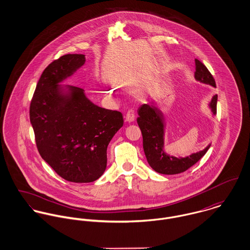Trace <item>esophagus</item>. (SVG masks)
<instances>
[{"mask_svg":"<svg viewBox=\"0 0 250 250\" xmlns=\"http://www.w3.org/2000/svg\"><path fill=\"white\" fill-rule=\"evenodd\" d=\"M125 119L127 122L131 123V122H134L135 119H136V114H135V111L133 109H130L127 111L126 113V116H125Z\"/></svg>","mask_w":250,"mask_h":250,"instance_id":"1","label":"esophagus"}]
</instances>
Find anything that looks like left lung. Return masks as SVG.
Wrapping results in <instances>:
<instances>
[{"label": "left lung", "mask_w": 250, "mask_h": 250, "mask_svg": "<svg viewBox=\"0 0 250 250\" xmlns=\"http://www.w3.org/2000/svg\"><path fill=\"white\" fill-rule=\"evenodd\" d=\"M194 78L196 81L215 87L213 76L207 67L198 60H195ZM217 95L212 97L208 107L213 115L216 114ZM137 119L143 139V150L149 166L158 173L173 175L186 171L196 164L208 151L209 143L203 150L191 153L186 157H174L167 153L165 148L166 118L164 112L152 101L151 104H143L139 108Z\"/></svg>", "instance_id": "1"}]
</instances>
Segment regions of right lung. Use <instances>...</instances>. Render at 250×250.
<instances>
[{
    "label": "right lung",
    "instance_id": "right-lung-1",
    "mask_svg": "<svg viewBox=\"0 0 250 250\" xmlns=\"http://www.w3.org/2000/svg\"><path fill=\"white\" fill-rule=\"evenodd\" d=\"M85 62L68 54L42 73L30 107L38 152L62 178L90 183L107 167V145L123 126L122 113L93 104L84 90L61 84Z\"/></svg>",
    "mask_w": 250,
    "mask_h": 250
}]
</instances>
